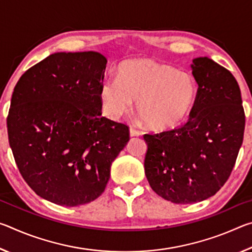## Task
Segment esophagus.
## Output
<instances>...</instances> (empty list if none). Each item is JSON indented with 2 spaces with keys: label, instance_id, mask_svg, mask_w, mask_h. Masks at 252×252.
<instances>
[{
  "label": "esophagus",
  "instance_id": "esophagus-1",
  "mask_svg": "<svg viewBox=\"0 0 252 252\" xmlns=\"http://www.w3.org/2000/svg\"><path fill=\"white\" fill-rule=\"evenodd\" d=\"M139 135H141V132L134 129V127H130V136H139Z\"/></svg>",
  "mask_w": 252,
  "mask_h": 252
}]
</instances>
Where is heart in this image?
<instances>
[{"label": "heart", "instance_id": "b5f03b06", "mask_svg": "<svg viewBox=\"0 0 252 252\" xmlns=\"http://www.w3.org/2000/svg\"><path fill=\"white\" fill-rule=\"evenodd\" d=\"M198 83L192 75L151 59L123 62L118 79L101 85L100 97L106 117L129 113L136 100V112L155 131L176 129L189 119L197 103Z\"/></svg>", "mask_w": 252, "mask_h": 252}]
</instances>
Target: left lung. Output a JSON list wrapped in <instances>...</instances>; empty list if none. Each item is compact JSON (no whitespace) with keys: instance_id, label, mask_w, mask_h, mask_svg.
Here are the masks:
<instances>
[{"instance_id":"1","label":"left lung","mask_w":252,"mask_h":252,"mask_svg":"<svg viewBox=\"0 0 252 252\" xmlns=\"http://www.w3.org/2000/svg\"><path fill=\"white\" fill-rule=\"evenodd\" d=\"M192 62L199 94L189 120L143 135L149 185L160 197L180 204L203 201L227 182L246 123L240 88L231 72L207 57Z\"/></svg>"}]
</instances>
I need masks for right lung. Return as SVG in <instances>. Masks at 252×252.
Masks as SVG:
<instances>
[{
    "label": "right lung",
    "mask_w": 252,
    "mask_h": 252,
    "mask_svg": "<svg viewBox=\"0 0 252 252\" xmlns=\"http://www.w3.org/2000/svg\"><path fill=\"white\" fill-rule=\"evenodd\" d=\"M106 59L88 52L49 55L16 83L6 119L21 176L41 198L78 207L103 193L129 126L101 117Z\"/></svg>",
    "instance_id": "1"
}]
</instances>
